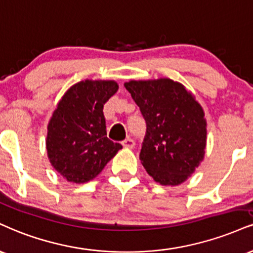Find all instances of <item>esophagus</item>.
Returning <instances> with one entry per match:
<instances>
[{"mask_svg":"<svg viewBox=\"0 0 253 253\" xmlns=\"http://www.w3.org/2000/svg\"><path fill=\"white\" fill-rule=\"evenodd\" d=\"M121 144H123V146L125 148H133L134 147V145H135V142H134V140L133 139H125L123 142H121Z\"/></svg>","mask_w":253,"mask_h":253,"instance_id":"34e87169","label":"esophagus"}]
</instances>
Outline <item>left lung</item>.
<instances>
[{"mask_svg":"<svg viewBox=\"0 0 253 253\" xmlns=\"http://www.w3.org/2000/svg\"><path fill=\"white\" fill-rule=\"evenodd\" d=\"M146 120L140 160L154 181L176 186L204 160L208 123L200 103L180 82L160 78L125 82Z\"/></svg>","mask_w":253,"mask_h":253,"instance_id":"obj_1","label":"left lung"}]
</instances>
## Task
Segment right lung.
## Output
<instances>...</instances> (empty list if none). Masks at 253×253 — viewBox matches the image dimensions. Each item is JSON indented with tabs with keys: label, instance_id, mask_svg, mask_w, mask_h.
Returning a JSON list of instances; mask_svg holds the SVG:
<instances>
[{
	"label": "right lung",
	"instance_id": "right-lung-1",
	"mask_svg": "<svg viewBox=\"0 0 253 253\" xmlns=\"http://www.w3.org/2000/svg\"><path fill=\"white\" fill-rule=\"evenodd\" d=\"M114 80H84L61 97L47 127L48 159L67 181L84 184L99 174L123 146L106 132L103 105L118 92Z\"/></svg>",
	"mask_w": 253,
	"mask_h": 253
}]
</instances>
